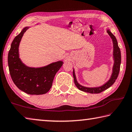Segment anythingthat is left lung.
Wrapping results in <instances>:
<instances>
[{"label": "left lung", "instance_id": "1", "mask_svg": "<svg viewBox=\"0 0 132 132\" xmlns=\"http://www.w3.org/2000/svg\"><path fill=\"white\" fill-rule=\"evenodd\" d=\"M107 33L109 35L111 38L112 39V43H113V59H114V65L112 67V72L111 76L110 78V79L108 81L105 83L104 84L101 85L99 87H88L82 86L80 85L78 82L76 78L74 69L73 70V80H74V83L78 89L80 90L87 92L89 93H101L103 91L105 90L106 89L109 88L110 86L114 84L115 80L117 79L118 76L119 75V70H120V66H121V54L120 48L118 45V42L115 36L113 35L109 29L107 30Z\"/></svg>", "mask_w": 132, "mask_h": 132}]
</instances>
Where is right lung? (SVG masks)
I'll use <instances>...</instances> for the list:
<instances>
[{
    "label": "right lung",
    "mask_w": 132,
    "mask_h": 132,
    "mask_svg": "<svg viewBox=\"0 0 132 132\" xmlns=\"http://www.w3.org/2000/svg\"><path fill=\"white\" fill-rule=\"evenodd\" d=\"M29 28H24L11 43L8 54V65L11 79L18 89L28 94L39 95L49 91L54 76L63 61L54 62L39 68L25 65L19 56V46L23 35Z\"/></svg>",
    "instance_id": "right-lung-1"
}]
</instances>
